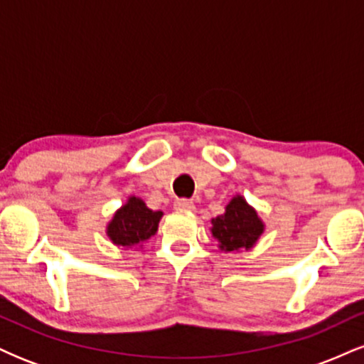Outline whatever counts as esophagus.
<instances>
[{
	"instance_id": "1",
	"label": "esophagus",
	"mask_w": 364,
	"mask_h": 364,
	"mask_svg": "<svg viewBox=\"0 0 364 364\" xmlns=\"http://www.w3.org/2000/svg\"><path fill=\"white\" fill-rule=\"evenodd\" d=\"M174 208H176V210L190 212V210H193V208H195V203L191 202V200H188V198H179V200H176V202H174Z\"/></svg>"
}]
</instances>
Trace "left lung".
<instances>
[{
	"label": "left lung",
	"mask_w": 364,
	"mask_h": 364,
	"mask_svg": "<svg viewBox=\"0 0 364 364\" xmlns=\"http://www.w3.org/2000/svg\"><path fill=\"white\" fill-rule=\"evenodd\" d=\"M265 224L257 210L241 195H236L225 205L223 215L212 219V236L215 237L223 252H241L253 248L258 237L263 235Z\"/></svg>",
	"instance_id": "8db88e82"
}]
</instances>
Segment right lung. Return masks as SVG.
<instances>
[{"label": "right lung", "mask_w": 364, "mask_h": 364, "mask_svg": "<svg viewBox=\"0 0 364 364\" xmlns=\"http://www.w3.org/2000/svg\"><path fill=\"white\" fill-rule=\"evenodd\" d=\"M161 217V210H150L139 196H129L127 203L114 212L106 232L116 246H140L156 235Z\"/></svg>", "instance_id": "1"}]
</instances>
